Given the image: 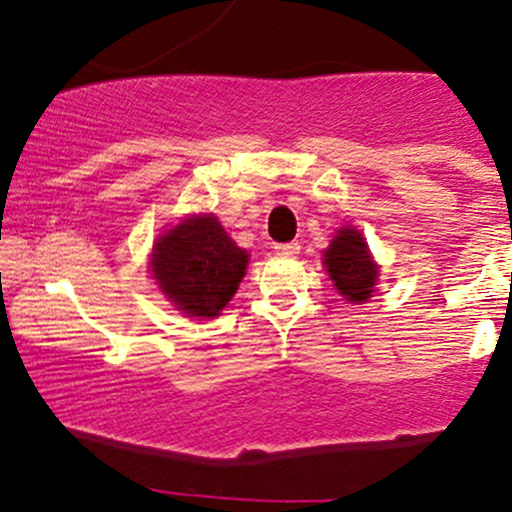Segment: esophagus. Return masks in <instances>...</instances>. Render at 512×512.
Wrapping results in <instances>:
<instances>
[{"mask_svg":"<svg viewBox=\"0 0 512 512\" xmlns=\"http://www.w3.org/2000/svg\"><path fill=\"white\" fill-rule=\"evenodd\" d=\"M274 252L279 257H296L298 252H301V245H298L296 240H293V243H276Z\"/></svg>","mask_w":512,"mask_h":512,"instance_id":"1","label":"esophagus"}]
</instances>
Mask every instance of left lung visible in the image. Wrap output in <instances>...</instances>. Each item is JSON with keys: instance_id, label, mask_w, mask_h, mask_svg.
Instances as JSON below:
<instances>
[{"instance_id": "8db88e82", "label": "left lung", "mask_w": 512, "mask_h": 512, "mask_svg": "<svg viewBox=\"0 0 512 512\" xmlns=\"http://www.w3.org/2000/svg\"><path fill=\"white\" fill-rule=\"evenodd\" d=\"M325 267L346 301L363 303L373 296L378 281V264L373 262L366 238L354 226L339 228L325 250Z\"/></svg>"}]
</instances>
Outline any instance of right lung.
<instances>
[{"mask_svg":"<svg viewBox=\"0 0 512 512\" xmlns=\"http://www.w3.org/2000/svg\"><path fill=\"white\" fill-rule=\"evenodd\" d=\"M248 250L238 248L214 214L187 216L151 252L158 289L187 317H216L238 291L248 269Z\"/></svg>","mask_w":512,"mask_h":512,"instance_id":"add662e5","label":"right lung"}]
</instances>
